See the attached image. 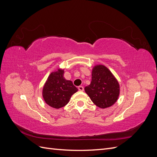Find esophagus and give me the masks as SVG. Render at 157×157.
<instances>
[{"label":"esophagus","instance_id":"esophagus-1","mask_svg":"<svg viewBox=\"0 0 157 157\" xmlns=\"http://www.w3.org/2000/svg\"><path fill=\"white\" fill-rule=\"evenodd\" d=\"M78 89L79 91H83V90H84V87L82 86H79L78 87Z\"/></svg>","mask_w":157,"mask_h":157}]
</instances>
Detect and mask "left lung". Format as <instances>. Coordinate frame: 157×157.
<instances>
[{
  "label": "left lung",
  "instance_id": "left-lung-1",
  "mask_svg": "<svg viewBox=\"0 0 157 157\" xmlns=\"http://www.w3.org/2000/svg\"><path fill=\"white\" fill-rule=\"evenodd\" d=\"M84 90L95 105L105 109L114 105L118 100L120 85L107 67L96 65L92 68V81Z\"/></svg>",
  "mask_w": 157,
  "mask_h": 157
}]
</instances>
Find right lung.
<instances>
[{"instance_id": "add662e5", "label": "right lung", "mask_w": 157, "mask_h": 157, "mask_svg": "<svg viewBox=\"0 0 157 157\" xmlns=\"http://www.w3.org/2000/svg\"><path fill=\"white\" fill-rule=\"evenodd\" d=\"M63 69L52 72L42 88V95L46 104L54 109H60L69 103L72 95L78 91L72 81L64 78Z\"/></svg>"}]
</instances>
